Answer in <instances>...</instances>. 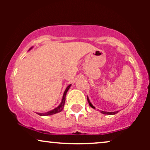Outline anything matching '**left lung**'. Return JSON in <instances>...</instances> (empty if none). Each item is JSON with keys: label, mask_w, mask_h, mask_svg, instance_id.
I'll use <instances>...</instances> for the list:
<instances>
[{"label": "left lung", "mask_w": 150, "mask_h": 150, "mask_svg": "<svg viewBox=\"0 0 150 150\" xmlns=\"http://www.w3.org/2000/svg\"><path fill=\"white\" fill-rule=\"evenodd\" d=\"M87 101H88V103H89V106H90L91 107L93 108H95V107H94V106H93V105L92 104V103L90 102V101H89V99L88 97H87ZM100 112H101V113H103V114H106V115H114V114H116V113H118V111H113V112H108V111H100Z\"/></svg>", "instance_id": "1"}]
</instances>
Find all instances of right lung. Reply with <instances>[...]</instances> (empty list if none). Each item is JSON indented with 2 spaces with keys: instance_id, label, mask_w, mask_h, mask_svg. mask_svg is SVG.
Listing matches in <instances>:
<instances>
[{
  "instance_id": "add662e5",
  "label": "right lung",
  "mask_w": 150,
  "mask_h": 150,
  "mask_svg": "<svg viewBox=\"0 0 150 150\" xmlns=\"http://www.w3.org/2000/svg\"><path fill=\"white\" fill-rule=\"evenodd\" d=\"M32 48H33V46H32V47H31L30 49H29V51H30V50L32 49ZM70 86H71V85H69L68 86V87H66V89H65L64 93H63V98H62V100H61V104L58 105L57 107L53 108V109L51 110V111H47V112H46V113H37V114H39V116H51V115H53V114H55V113H57L61 112L62 110H63V106H64V104H65V95H66L67 92H68V89H70Z\"/></svg>"
}]
</instances>
